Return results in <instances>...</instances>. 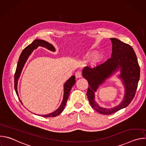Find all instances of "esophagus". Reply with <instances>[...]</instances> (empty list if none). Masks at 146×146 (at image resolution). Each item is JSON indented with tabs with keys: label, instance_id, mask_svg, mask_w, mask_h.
<instances>
[{
	"label": "esophagus",
	"instance_id": "esophagus-1",
	"mask_svg": "<svg viewBox=\"0 0 146 146\" xmlns=\"http://www.w3.org/2000/svg\"><path fill=\"white\" fill-rule=\"evenodd\" d=\"M75 76H76V77L77 78H80V77H81V76H82V74H81V72H80V71L77 72L76 73V74H75Z\"/></svg>",
	"mask_w": 146,
	"mask_h": 146
}]
</instances>
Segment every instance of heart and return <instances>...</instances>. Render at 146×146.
I'll return each mask as SVG.
<instances>
[{"mask_svg":"<svg viewBox=\"0 0 146 146\" xmlns=\"http://www.w3.org/2000/svg\"><path fill=\"white\" fill-rule=\"evenodd\" d=\"M91 55H87V57H89ZM102 59V56L101 55H98L96 58L95 59V60L94 61V63H96V62H98L99 60H100V59Z\"/></svg>","mask_w":146,"mask_h":146,"instance_id":"b5f03b06","label":"heart"}]
</instances>
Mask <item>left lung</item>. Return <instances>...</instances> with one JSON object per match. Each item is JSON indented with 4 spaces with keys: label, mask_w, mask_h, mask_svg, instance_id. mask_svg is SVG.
Returning a JSON list of instances; mask_svg holds the SVG:
<instances>
[{
    "label": "left lung",
    "mask_w": 146,
    "mask_h": 146,
    "mask_svg": "<svg viewBox=\"0 0 146 146\" xmlns=\"http://www.w3.org/2000/svg\"><path fill=\"white\" fill-rule=\"evenodd\" d=\"M112 43L111 58L93 69L86 66L83 68L82 74L88 82L87 92L91 107L98 113L109 115L128 106L133 99L140 78V67L133 48L121 40L110 38ZM118 71V77L121 80L125 89L123 100L117 106L111 108L101 107L95 100V92L99 86Z\"/></svg>",
    "instance_id": "8db88e82"
}]
</instances>
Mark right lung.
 Returning <instances> with one entry per match:
<instances>
[{
	"label": "right lung",
	"mask_w": 146,
	"mask_h": 146,
	"mask_svg": "<svg viewBox=\"0 0 146 146\" xmlns=\"http://www.w3.org/2000/svg\"><path fill=\"white\" fill-rule=\"evenodd\" d=\"M41 46L43 47H44L47 49H48L50 51H55V47L50 43L47 42V41L44 40H40V39H35L33 42L30 44L29 46H28L25 48L24 49L23 51L21 54L18 62V64L16 69V71L14 75V88L16 92V94L19 98V101L21 102L23 105V103H22L21 100H20V98H19L18 95V90H17V86H18V82L19 78L20 77L21 73L22 72V70L23 69V68L26 63L27 60H28L29 56L30 55L32 54L33 51L35 49H36L38 47ZM76 82V80H75V76H72L71 77H70L64 84V96H63V100H62V102L60 104V105L59 107L54 111L46 115H41V117H56L60 114L62 111L64 110L66 104V102L68 99L70 92L71 91V89L72 87L74 85Z\"/></svg>",
	"instance_id": "add662e5"
}]
</instances>
